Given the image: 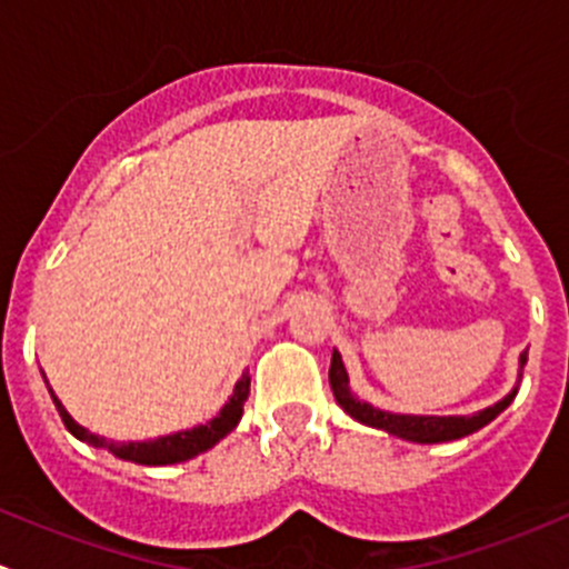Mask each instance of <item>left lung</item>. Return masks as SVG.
Returning a JSON list of instances; mask_svg holds the SVG:
<instances>
[{
    "label": "left lung",
    "instance_id": "8db88e82",
    "mask_svg": "<svg viewBox=\"0 0 569 569\" xmlns=\"http://www.w3.org/2000/svg\"><path fill=\"white\" fill-rule=\"evenodd\" d=\"M526 360H529V352H520L518 386L520 377H523ZM518 386L503 396L501 401L473 412V416H412V412L380 410V407L369 405V401H360L358 396L352 393V388H349V375L347 369H343V360L338 349H332L330 360V388L338 405L343 407V412L352 416L355 421L366 423V427L382 429V432L396 435V438L401 440H410V443H449V440H460L479 432L481 427H487L492 418H498L509 405H512V399L518 396Z\"/></svg>",
    "mask_w": 569,
    "mask_h": 569
}]
</instances>
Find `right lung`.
Listing matches in <instances>:
<instances>
[{
  "label": "right lung",
  "mask_w": 569,
  "mask_h": 569,
  "mask_svg": "<svg viewBox=\"0 0 569 569\" xmlns=\"http://www.w3.org/2000/svg\"><path fill=\"white\" fill-rule=\"evenodd\" d=\"M49 393H51V399H54L57 412H60L66 429L73 435V438L82 440V443L93 446V449L112 451V455L123 462L176 465V462H187V460H192V457L203 455V451L214 449V446L220 443L226 435H231L233 429H237V423L242 421L244 401H248V396H250V375L244 371V375L239 377V382L233 386L231 399L222 405V410L217 412L211 421L198 423V427H192V429H181V432H173V435H162V438H153V440H107V438H101V435H93L90 429H84L82 423L73 421L71 412L62 407V401L57 399L51 388H49Z\"/></svg>",
  "instance_id": "right-lung-1"
}]
</instances>
